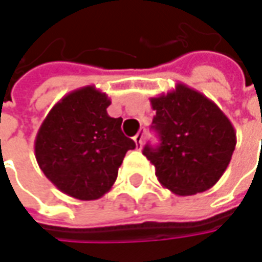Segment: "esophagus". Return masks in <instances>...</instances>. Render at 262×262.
<instances>
[{
  "instance_id": "1",
  "label": "esophagus",
  "mask_w": 262,
  "mask_h": 262,
  "mask_svg": "<svg viewBox=\"0 0 262 262\" xmlns=\"http://www.w3.org/2000/svg\"><path fill=\"white\" fill-rule=\"evenodd\" d=\"M133 140H135V143H136L137 150H140V148H142V146H143V132L137 133L136 136L133 137Z\"/></svg>"
}]
</instances>
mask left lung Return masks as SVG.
<instances>
[{
    "label": "left lung",
    "instance_id": "obj_1",
    "mask_svg": "<svg viewBox=\"0 0 262 262\" xmlns=\"http://www.w3.org/2000/svg\"><path fill=\"white\" fill-rule=\"evenodd\" d=\"M150 102L156 111L151 129L160 144H147L143 154L156 167L160 184L180 196L208 191L223 176L236 147L229 118L213 101L184 84Z\"/></svg>",
    "mask_w": 262,
    "mask_h": 262
}]
</instances>
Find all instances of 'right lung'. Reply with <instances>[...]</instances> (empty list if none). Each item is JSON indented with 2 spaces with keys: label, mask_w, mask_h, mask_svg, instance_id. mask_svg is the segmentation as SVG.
<instances>
[{
  "label": "right lung",
  "mask_w": 262,
  "mask_h": 262,
  "mask_svg": "<svg viewBox=\"0 0 262 262\" xmlns=\"http://www.w3.org/2000/svg\"><path fill=\"white\" fill-rule=\"evenodd\" d=\"M111 99L94 85L71 91L50 109L35 140L43 174L61 192L80 201L99 199L112 188L127 150L136 143L111 118Z\"/></svg>",
  "instance_id": "right-lung-1"
}]
</instances>
